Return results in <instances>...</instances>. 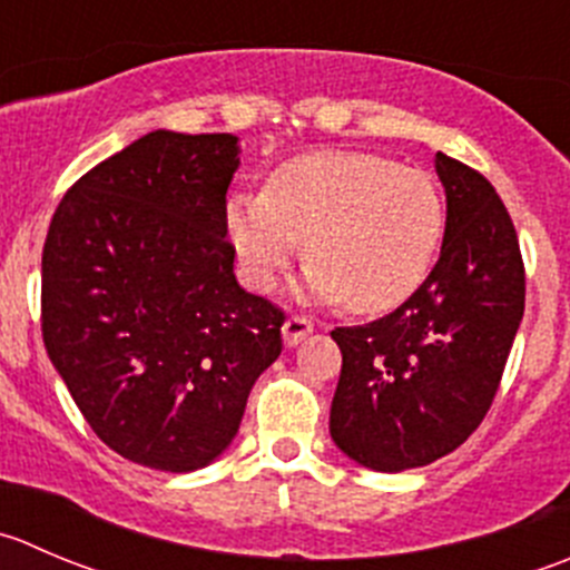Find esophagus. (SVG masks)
Instances as JSON below:
<instances>
[{
    "label": "esophagus",
    "mask_w": 570,
    "mask_h": 570,
    "mask_svg": "<svg viewBox=\"0 0 570 570\" xmlns=\"http://www.w3.org/2000/svg\"><path fill=\"white\" fill-rule=\"evenodd\" d=\"M281 331H284V342H286V345L295 347L297 342H303L308 334H312L314 323L308 317H303V314H295V317L286 320L284 328H281Z\"/></svg>",
    "instance_id": "esophagus-1"
}]
</instances>
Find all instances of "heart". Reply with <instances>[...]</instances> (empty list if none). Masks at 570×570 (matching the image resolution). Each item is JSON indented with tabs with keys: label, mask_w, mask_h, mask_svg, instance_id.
<instances>
[{
	"label": "heart",
	"mask_w": 570,
	"mask_h": 570,
	"mask_svg": "<svg viewBox=\"0 0 570 570\" xmlns=\"http://www.w3.org/2000/svg\"><path fill=\"white\" fill-rule=\"evenodd\" d=\"M445 228L434 184L364 153H312L269 175L264 195H234L225 230L253 289H273L306 239L303 289L356 314L397 308L417 292Z\"/></svg>",
	"instance_id": "1"
}]
</instances>
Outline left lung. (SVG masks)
<instances>
[{"label": "left lung", "instance_id": "obj_1", "mask_svg": "<svg viewBox=\"0 0 570 570\" xmlns=\"http://www.w3.org/2000/svg\"><path fill=\"white\" fill-rule=\"evenodd\" d=\"M434 169L445 236L429 278L386 317L331 331L342 351L331 440L381 473L429 465L476 432L527 301L515 225L493 184L443 153Z\"/></svg>", "mask_w": 570, "mask_h": 570}]
</instances>
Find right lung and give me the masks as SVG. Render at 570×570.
Masks as SVG:
<instances>
[{
	"label": "right lung",
	"mask_w": 570,
	"mask_h": 570,
	"mask_svg": "<svg viewBox=\"0 0 570 570\" xmlns=\"http://www.w3.org/2000/svg\"><path fill=\"white\" fill-rule=\"evenodd\" d=\"M230 132L153 130L63 195L41 258L49 358L99 440L189 473L236 438L284 312L234 275Z\"/></svg>",
	"instance_id": "obj_1"
}]
</instances>
